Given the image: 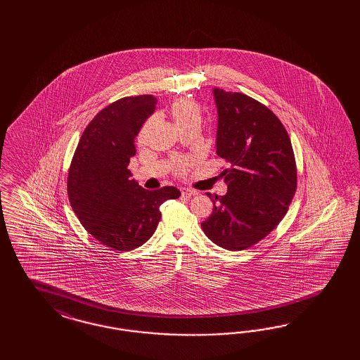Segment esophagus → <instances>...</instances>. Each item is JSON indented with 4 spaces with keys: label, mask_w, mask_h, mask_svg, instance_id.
I'll return each mask as SVG.
<instances>
[{
    "label": "esophagus",
    "mask_w": 360,
    "mask_h": 360,
    "mask_svg": "<svg viewBox=\"0 0 360 360\" xmlns=\"http://www.w3.org/2000/svg\"><path fill=\"white\" fill-rule=\"evenodd\" d=\"M181 194H182L184 196L195 195L196 191L195 190H191V188H186V187H182V188H181Z\"/></svg>",
    "instance_id": "34e87169"
}]
</instances>
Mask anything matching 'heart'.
<instances>
[{"label": "heart", "mask_w": 360, "mask_h": 360, "mask_svg": "<svg viewBox=\"0 0 360 360\" xmlns=\"http://www.w3.org/2000/svg\"><path fill=\"white\" fill-rule=\"evenodd\" d=\"M170 116L174 121L175 127L179 131H184L187 128H198L199 129L202 120H203V112H202L200 105L195 103L194 100H190V98L175 100L174 103L172 104V107H170ZM152 119H150L142 128L141 133H140V140L141 141L145 137V131L148 129V127L152 124ZM193 164H194V160H191V158H186V157L175 158L174 164H173L175 174H187L188 169L191 167Z\"/></svg>", "instance_id": "obj_1"}]
</instances>
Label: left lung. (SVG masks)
I'll return each mask as SVG.
<instances>
[{
	"instance_id": "1",
	"label": "left lung",
	"mask_w": 360,
	"mask_h": 360,
	"mask_svg": "<svg viewBox=\"0 0 360 360\" xmlns=\"http://www.w3.org/2000/svg\"><path fill=\"white\" fill-rule=\"evenodd\" d=\"M214 96L217 153L229 164L221 172L229 190L214 196L202 229L219 247L243 251L269 235L288 212L297 187L295 152L283 122L260 101L219 88Z\"/></svg>"
}]
</instances>
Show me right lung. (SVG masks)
Wrapping results in <instances>:
<instances>
[{"label":"right lung","instance_id":"add662e5","mask_svg":"<svg viewBox=\"0 0 360 360\" xmlns=\"http://www.w3.org/2000/svg\"><path fill=\"white\" fill-rule=\"evenodd\" d=\"M155 104L153 95H140L101 109L83 131L68 169L67 193L77 219L116 251H131L150 239L160 206L181 196L173 186L149 191L131 179L134 139Z\"/></svg>","mask_w":360,"mask_h":360}]
</instances>
